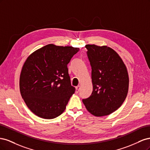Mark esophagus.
Here are the masks:
<instances>
[{
    "instance_id": "obj_1",
    "label": "esophagus",
    "mask_w": 150,
    "mask_h": 150,
    "mask_svg": "<svg viewBox=\"0 0 150 150\" xmlns=\"http://www.w3.org/2000/svg\"><path fill=\"white\" fill-rule=\"evenodd\" d=\"M80 90V86H78L76 87V92L78 93Z\"/></svg>"
}]
</instances>
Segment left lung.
<instances>
[{"mask_svg":"<svg viewBox=\"0 0 150 150\" xmlns=\"http://www.w3.org/2000/svg\"><path fill=\"white\" fill-rule=\"evenodd\" d=\"M87 54L91 66L93 86L91 96L83 99L91 114L103 116L111 114L123 103L129 87L126 67L115 50L106 46L87 44Z\"/></svg>","mask_w":150,"mask_h":150,"instance_id":"1","label":"left lung"}]
</instances>
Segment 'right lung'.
Returning a JSON list of instances; mask_svg holds the SVG:
<instances>
[{
    "label": "right lung",
    "mask_w": 150,
    "mask_h": 150,
    "mask_svg": "<svg viewBox=\"0 0 150 150\" xmlns=\"http://www.w3.org/2000/svg\"><path fill=\"white\" fill-rule=\"evenodd\" d=\"M79 51L78 47L50 44L27 58L20 75V92L34 115L50 120L64 111L76 91L67 65Z\"/></svg>",
    "instance_id": "1"
}]
</instances>
